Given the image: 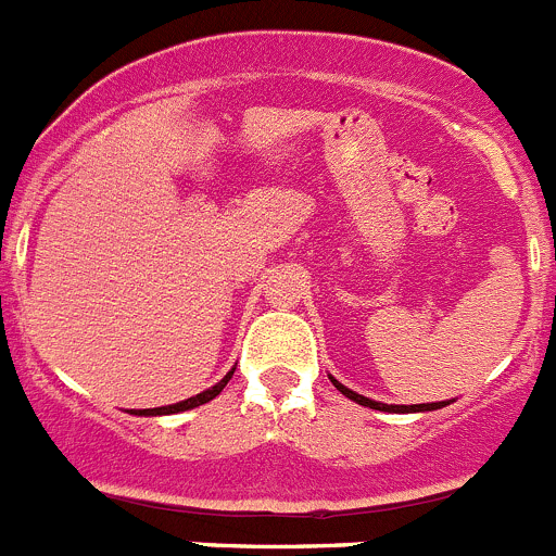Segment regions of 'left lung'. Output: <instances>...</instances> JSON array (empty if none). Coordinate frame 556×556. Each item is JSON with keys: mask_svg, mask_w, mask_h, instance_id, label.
Masks as SVG:
<instances>
[{"mask_svg": "<svg viewBox=\"0 0 556 556\" xmlns=\"http://www.w3.org/2000/svg\"><path fill=\"white\" fill-rule=\"evenodd\" d=\"M332 383H334V389H338V392H340V394H345V397H349V400H354V403L365 405V408L387 410V414H421V410H438V408H443V405H448V403H421V405H387V403H376V400H370V397H362V394L351 392V389H349V387H343V383H340V381H334V378H332Z\"/></svg>", "mask_w": 556, "mask_h": 556, "instance_id": "obj_1", "label": "left lung"}]
</instances>
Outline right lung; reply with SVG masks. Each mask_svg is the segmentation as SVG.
<instances>
[{
	"instance_id": "add662e5",
	"label": "right lung",
	"mask_w": 556,
	"mask_h": 556,
	"mask_svg": "<svg viewBox=\"0 0 556 556\" xmlns=\"http://www.w3.org/2000/svg\"><path fill=\"white\" fill-rule=\"evenodd\" d=\"M232 372H235V367L227 372V376L222 378V381L216 383V387L205 389V392H200V394H197V397H189V400H184V403H175V405H164V408H142V410H135V416H167V414H180V410H191V408H197V405L211 403L213 397H218V394H222V389L227 387L229 378H232Z\"/></svg>"
}]
</instances>
